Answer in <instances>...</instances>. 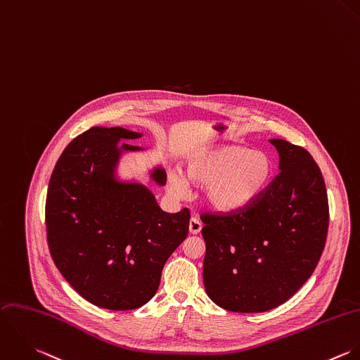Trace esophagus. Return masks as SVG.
Instances as JSON below:
<instances>
[{"instance_id":"1","label":"esophagus","mask_w":360,"mask_h":360,"mask_svg":"<svg viewBox=\"0 0 360 360\" xmlns=\"http://www.w3.org/2000/svg\"><path fill=\"white\" fill-rule=\"evenodd\" d=\"M201 229H202V224H201V221H200L198 218L193 217V218L190 219V233L197 235V233H200V232H201Z\"/></svg>"}]
</instances>
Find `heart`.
Listing matches in <instances>:
<instances>
[{
	"mask_svg": "<svg viewBox=\"0 0 360 360\" xmlns=\"http://www.w3.org/2000/svg\"><path fill=\"white\" fill-rule=\"evenodd\" d=\"M274 174V162L262 150L244 145H224L201 149L186 162L190 181L207 186V198L221 211H236L261 195ZM170 190L186 191V181L179 173L169 177Z\"/></svg>",
	"mask_w": 360,
	"mask_h": 360,
	"instance_id": "b5f03b06",
	"label": "heart"
}]
</instances>
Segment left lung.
Returning <instances> with one entry per match:
<instances>
[{
	"instance_id": "8db88e82",
	"label": "left lung",
	"mask_w": 360,
	"mask_h": 360,
	"mask_svg": "<svg viewBox=\"0 0 360 360\" xmlns=\"http://www.w3.org/2000/svg\"><path fill=\"white\" fill-rule=\"evenodd\" d=\"M281 172L258 198L228 212H202L204 286L218 306L261 313L290 299L311 276L328 232L320 167L302 146L271 139Z\"/></svg>"
}]
</instances>
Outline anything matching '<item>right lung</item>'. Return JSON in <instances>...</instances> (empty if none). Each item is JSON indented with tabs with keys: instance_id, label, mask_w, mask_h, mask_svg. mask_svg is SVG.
<instances>
[{
	"instance_id": "right-lung-1",
	"label": "right lung",
	"mask_w": 360,
	"mask_h": 360,
	"mask_svg": "<svg viewBox=\"0 0 360 360\" xmlns=\"http://www.w3.org/2000/svg\"><path fill=\"white\" fill-rule=\"evenodd\" d=\"M139 135L121 127L89 128L64 149L47 190L46 232L56 266L84 299L109 310L148 303L165 262L188 235V208L166 214L146 187L113 177L116 143ZM152 177L166 183L162 169Z\"/></svg>"
}]
</instances>
